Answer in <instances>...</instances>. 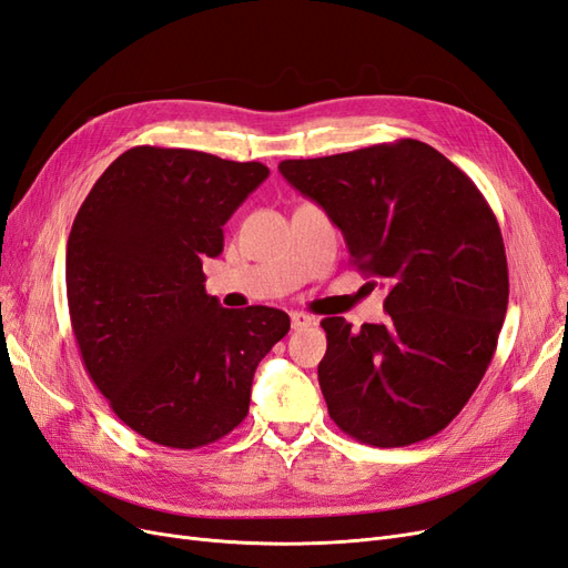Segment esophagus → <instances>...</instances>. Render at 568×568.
<instances>
[{"mask_svg": "<svg viewBox=\"0 0 568 568\" xmlns=\"http://www.w3.org/2000/svg\"><path fill=\"white\" fill-rule=\"evenodd\" d=\"M311 324H315V320L311 315L291 313V326H294V329H305V326H311Z\"/></svg>", "mask_w": 568, "mask_h": 568, "instance_id": "34e87169", "label": "esophagus"}]
</instances>
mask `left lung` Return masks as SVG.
<instances>
[{
  "label": "left lung",
  "mask_w": 568,
  "mask_h": 568,
  "mask_svg": "<svg viewBox=\"0 0 568 568\" xmlns=\"http://www.w3.org/2000/svg\"><path fill=\"white\" fill-rule=\"evenodd\" d=\"M280 173L332 217L351 263L388 286L386 324L353 332L343 317L322 320L329 417L374 448L436 436L484 379L507 313L505 242L488 201L417 140L282 161Z\"/></svg>",
  "instance_id": "obj_1"
}]
</instances>
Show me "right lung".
I'll list each match as a JSON object with an SVG mask.
<instances>
[{
    "instance_id": "right-lung-1",
    "label": "right lung",
    "mask_w": 568,
    "mask_h": 568,
    "mask_svg": "<svg viewBox=\"0 0 568 568\" xmlns=\"http://www.w3.org/2000/svg\"><path fill=\"white\" fill-rule=\"evenodd\" d=\"M267 175L257 161L132 146L75 215L65 294L82 365L151 443L194 450L234 432L257 363L288 332L284 311H230L203 284L222 225Z\"/></svg>"
}]
</instances>
